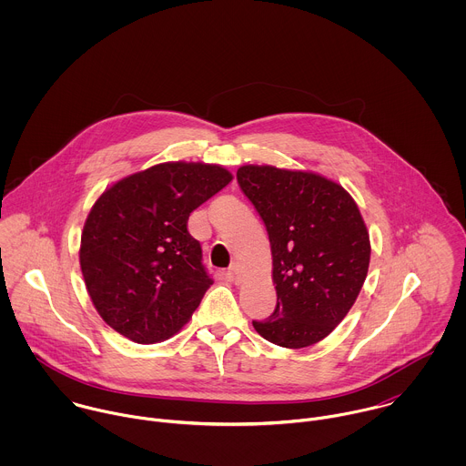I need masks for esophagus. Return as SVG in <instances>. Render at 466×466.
<instances>
[{
	"mask_svg": "<svg viewBox=\"0 0 466 466\" xmlns=\"http://www.w3.org/2000/svg\"><path fill=\"white\" fill-rule=\"evenodd\" d=\"M229 276H231V279H233L235 283L240 281V270H238L237 264H233V266L229 267Z\"/></svg>",
	"mask_w": 466,
	"mask_h": 466,
	"instance_id": "1",
	"label": "esophagus"
}]
</instances>
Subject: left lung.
<instances>
[{
  "label": "left lung",
  "instance_id": "1",
  "mask_svg": "<svg viewBox=\"0 0 466 466\" xmlns=\"http://www.w3.org/2000/svg\"><path fill=\"white\" fill-rule=\"evenodd\" d=\"M244 196L262 217L272 253L276 309L255 330L283 348L325 339L353 307L370 267V235L351 196L301 170L246 165Z\"/></svg>",
  "mask_w": 466,
  "mask_h": 466
}]
</instances>
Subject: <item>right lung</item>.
Returning <instances> with one entry per match:
<instances>
[{"label":"right lung","instance_id":"add662e5","mask_svg":"<svg viewBox=\"0 0 466 466\" xmlns=\"http://www.w3.org/2000/svg\"><path fill=\"white\" fill-rule=\"evenodd\" d=\"M231 179L218 165L170 161L124 177L93 204L80 268L113 330L154 344L188 323L213 283L188 217Z\"/></svg>","mask_w":466,"mask_h":466}]
</instances>
